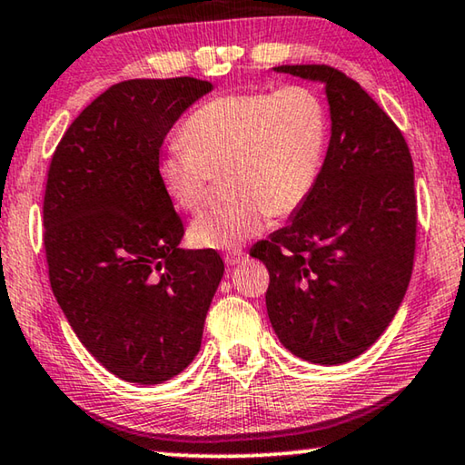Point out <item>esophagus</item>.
Returning <instances> with one entry per match:
<instances>
[{"mask_svg":"<svg viewBox=\"0 0 465 465\" xmlns=\"http://www.w3.org/2000/svg\"><path fill=\"white\" fill-rule=\"evenodd\" d=\"M243 258H246V254H243L242 250H233V252H227V254H225V262L230 266H235L238 262H242Z\"/></svg>","mask_w":465,"mask_h":465,"instance_id":"obj_1","label":"esophagus"}]
</instances>
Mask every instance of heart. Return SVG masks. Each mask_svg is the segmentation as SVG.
Segmentation results:
<instances>
[{"label": "heart", "instance_id": "heart-1", "mask_svg": "<svg viewBox=\"0 0 465 465\" xmlns=\"http://www.w3.org/2000/svg\"><path fill=\"white\" fill-rule=\"evenodd\" d=\"M183 139L157 162L163 193L193 213L227 172L233 199L201 213L188 235L199 248L233 250L262 233L271 217H293L312 199L324 163L328 113L308 85L233 92L196 108Z\"/></svg>", "mask_w": 465, "mask_h": 465}]
</instances>
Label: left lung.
Masks as SVG:
<instances>
[{"instance_id": "left-lung-1", "label": "left lung", "mask_w": 465, "mask_h": 465, "mask_svg": "<svg viewBox=\"0 0 465 465\" xmlns=\"http://www.w3.org/2000/svg\"><path fill=\"white\" fill-rule=\"evenodd\" d=\"M274 72L326 85L332 135L312 199L250 254L269 269L266 312L282 346L310 363L341 365L383 334L412 277L411 149L380 104L338 69Z\"/></svg>"}]
</instances>
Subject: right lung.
Wrapping results in <instances>:
<instances>
[{
	"label": "right lung",
	"instance_id": "right-lung-1",
	"mask_svg": "<svg viewBox=\"0 0 465 465\" xmlns=\"http://www.w3.org/2000/svg\"><path fill=\"white\" fill-rule=\"evenodd\" d=\"M213 85L196 77L110 85L69 124L46 174L43 240L63 313L98 363L162 383L193 363L223 277L215 250H184L157 176L160 147Z\"/></svg>",
	"mask_w": 465,
	"mask_h": 465
}]
</instances>
